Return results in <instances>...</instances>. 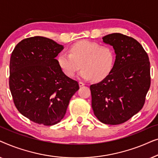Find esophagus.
<instances>
[{"label": "esophagus", "mask_w": 158, "mask_h": 158, "mask_svg": "<svg viewBox=\"0 0 158 158\" xmlns=\"http://www.w3.org/2000/svg\"><path fill=\"white\" fill-rule=\"evenodd\" d=\"M84 85H85V83H83V82H81V81L79 82V85H80V87H82V86H83Z\"/></svg>", "instance_id": "1"}]
</instances>
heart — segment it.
Segmentation results:
<instances>
[{
    "instance_id": "heart-1",
    "label": "heart",
    "mask_w": 158,
    "mask_h": 158,
    "mask_svg": "<svg viewBox=\"0 0 158 158\" xmlns=\"http://www.w3.org/2000/svg\"><path fill=\"white\" fill-rule=\"evenodd\" d=\"M69 52L60 53L57 61L60 68L68 77L74 76L81 68L80 77L101 81L112 70L116 55L113 48L99 43L82 40L71 45Z\"/></svg>"
}]
</instances>
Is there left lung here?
Instances as JSON below:
<instances>
[{
  "instance_id": "8db88e82",
  "label": "left lung",
  "mask_w": 158,
  "mask_h": 158,
  "mask_svg": "<svg viewBox=\"0 0 158 158\" xmlns=\"http://www.w3.org/2000/svg\"><path fill=\"white\" fill-rule=\"evenodd\" d=\"M113 46L114 66L109 75L90 86L95 116L106 124H122L142 109L150 87L149 57L137 40L119 33L103 36Z\"/></svg>"
}]
</instances>
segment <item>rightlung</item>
Segmentation results:
<instances>
[{
    "label": "right lung",
    "mask_w": 158,
    "mask_h": 158,
    "mask_svg": "<svg viewBox=\"0 0 158 158\" xmlns=\"http://www.w3.org/2000/svg\"><path fill=\"white\" fill-rule=\"evenodd\" d=\"M63 46L43 36L18 43L10 60L9 87L18 111L39 124L52 126L64 116L78 83L64 75L55 57Z\"/></svg>",
    "instance_id": "right-lung-1"
}]
</instances>
